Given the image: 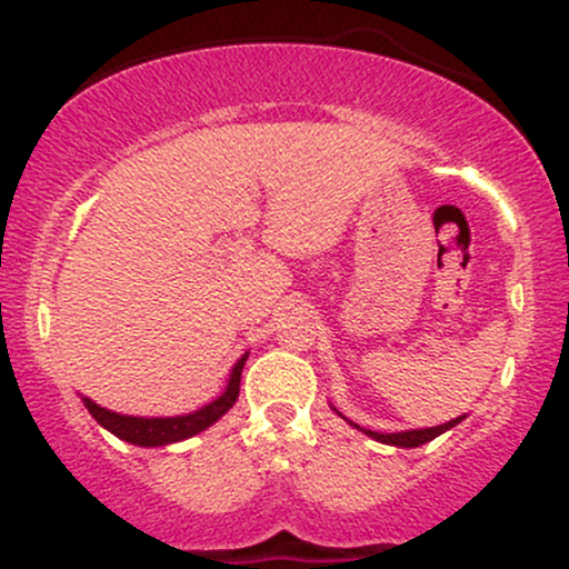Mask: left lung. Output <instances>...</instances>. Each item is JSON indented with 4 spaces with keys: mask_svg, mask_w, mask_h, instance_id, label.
<instances>
[{
    "mask_svg": "<svg viewBox=\"0 0 569 569\" xmlns=\"http://www.w3.org/2000/svg\"><path fill=\"white\" fill-rule=\"evenodd\" d=\"M460 420H462V417H457V420L443 422V426L422 428V430H403V433H377V430H367V428L356 426V422H352V426H356L358 430H363V433L371 436V439H377V441H382V443H390V447H420V443L433 441L436 436L443 433V430L455 428Z\"/></svg>",
    "mask_w": 569,
    "mask_h": 569,
    "instance_id": "1",
    "label": "left lung"
}]
</instances>
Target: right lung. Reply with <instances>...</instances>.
<instances>
[{
	"mask_svg": "<svg viewBox=\"0 0 569 569\" xmlns=\"http://www.w3.org/2000/svg\"><path fill=\"white\" fill-rule=\"evenodd\" d=\"M246 358L248 356H243L238 363H234L224 393H221L217 401L208 403V407L192 411V415L128 417V415H117V411L101 409L98 403L90 401V398H82V401H84V407H88L90 415L96 417L98 426L107 428L109 433L117 436V439L139 443V447H166V443L184 441V439H189V436L200 433V430L213 426L221 415H227V411L232 409V403L238 401V393H240V371H243Z\"/></svg>",
	"mask_w": 569,
	"mask_h": 569,
	"instance_id": "obj_1",
	"label": "right lung"
}]
</instances>
